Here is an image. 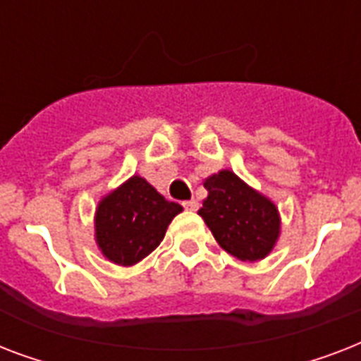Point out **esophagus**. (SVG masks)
<instances>
[{
  "label": "esophagus",
  "instance_id": "esophagus-1",
  "mask_svg": "<svg viewBox=\"0 0 361 361\" xmlns=\"http://www.w3.org/2000/svg\"><path fill=\"white\" fill-rule=\"evenodd\" d=\"M183 208L189 209V212H197L198 202L197 200H185V202H183Z\"/></svg>",
  "mask_w": 361,
  "mask_h": 361
}]
</instances>
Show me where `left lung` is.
I'll use <instances>...</instances> for the list:
<instances>
[{
    "label": "left lung",
    "mask_w": 361,
    "mask_h": 361,
    "mask_svg": "<svg viewBox=\"0 0 361 361\" xmlns=\"http://www.w3.org/2000/svg\"><path fill=\"white\" fill-rule=\"evenodd\" d=\"M208 197L198 215L214 238L232 257L257 262L268 257L279 240L281 219L275 204L231 170L204 181Z\"/></svg>",
    "instance_id": "left-lung-1"
}]
</instances>
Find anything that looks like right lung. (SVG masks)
Masks as SVG:
<instances>
[{
    "label": "right lung",
    "instance_id": "1",
    "mask_svg": "<svg viewBox=\"0 0 361 361\" xmlns=\"http://www.w3.org/2000/svg\"><path fill=\"white\" fill-rule=\"evenodd\" d=\"M181 206L169 202L140 176H133L101 198L95 212V241L110 262L133 266L163 241Z\"/></svg>",
    "mask_w": 361,
    "mask_h": 361
}]
</instances>
